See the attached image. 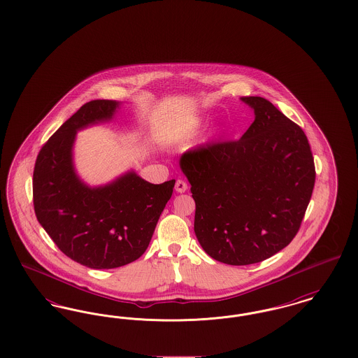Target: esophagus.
Returning <instances> with one entry per match:
<instances>
[{
	"label": "esophagus",
	"mask_w": 358,
	"mask_h": 358,
	"mask_svg": "<svg viewBox=\"0 0 358 358\" xmlns=\"http://www.w3.org/2000/svg\"><path fill=\"white\" fill-rule=\"evenodd\" d=\"M174 189L177 193H185L187 190V184L184 180H177Z\"/></svg>",
	"instance_id": "esophagus-1"
}]
</instances>
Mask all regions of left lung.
<instances>
[{"instance_id": "obj_1", "label": "left lung", "mask_w": 358, "mask_h": 358, "mask_svg": "<svg viewBox=\"0 0 358 358\" xmlns=\"http://www.w3.org/2000/svg\"><path fill=\"white\" fill-rule=\"evenodd\" d=\"M255 120L235 142L187 152L180 168L196 203L203 250L231 266L259 263L295 238L315 168L303 130L260 96H244Z\"/></svg>"}]
</instances>
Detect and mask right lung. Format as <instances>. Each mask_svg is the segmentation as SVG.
<instances>
[{
    "label": "right lung",
    "instance_id": "add662e5",
    "mask_svg": "<svg viewBox=\"0 0 358 358\" xmlns=\"http://www.w3.org/2000/svg\"><path fill=\"white\" fill-rule=\"evenodd\" d=\"M122 103L91 101L66 120L37 155L36 217L59 250L88 268L126 266L143 255L176 180L154 185L136 171L90 187L73 164L78 131L114 120Z\"/></svg>",
    "mask_w": 358,
    "mask_h": 358
}]
</instances>
